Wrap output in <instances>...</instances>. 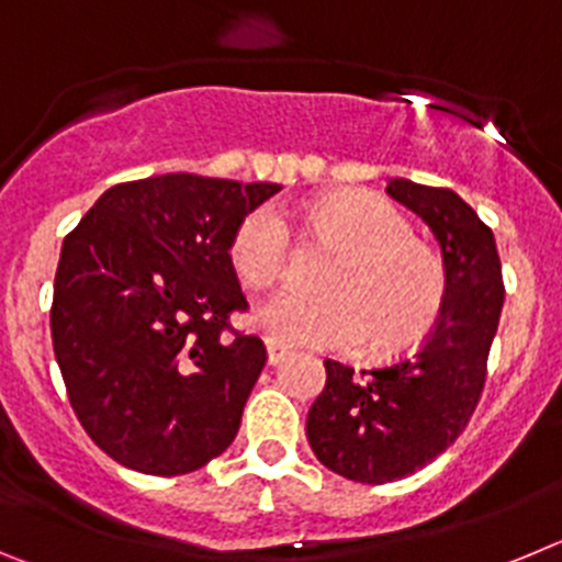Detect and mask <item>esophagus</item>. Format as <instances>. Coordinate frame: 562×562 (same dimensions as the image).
I'll return each mask as SVG.
<instances>
[{
    "label": "esophagus",
    "mask_w": 562,
    "mask_h": 562,
    "mask_svg": "<svg viewBox=\"0 0 562 562\" xmlns=\"http://www.w3.org/2000/svg\"><path fill=\"white\" fill-rule=\"evenodd\" d=\"M290 355V349H286L284 342L272 340V337H267V360H270V366H278V362L284 360V357Z\"/></svg>",
    "instance_id": "1"
}]
</instances>
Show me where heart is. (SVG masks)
Here are the masks:
<instances>
[{"label":"heart","mask_w":562,"mask_h":562,"mask_svg":"<svg viewBox=\"0 0 562 562\" xmlns=\"http://www.w3.org/2000/svg\"><path fill=\"white\" fill-rule=\"evenodd\" d=\"M312 222L342 247L324 276V295L281 292L256 312L267 337L290 346L402 355L428 337L445 304L439 258L414 241L408 220L376 193L335 191L312 205ZM292 236L276 205L250 211L236 227L231 261L247 286L284 278Z\"/></svg>","instance_id":"obj_1"}]
</instances>
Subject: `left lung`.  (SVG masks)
Listing matches in <instances>:
<instances>
[{
	"label": "left lung",
	"mask_w": 562,
	"mask_h": 562,
	"mask_svg": "<svg viewBox=\"0 0 562 562\" xmlns=\"http://www.w3.org/2000/svg\"><path fill=\"white\" fill-rule=\"evenodd\" d=\"M385 191L434 231L445 304L414 355L357 374L324 360L326 385L306 416V439L321 464L360 484L405 479L459 439L484 391L504 306L495 236L459 193L411 180H391Z\"/></svg>",
	"instance_id": "8db88e82"
}]
</instances>
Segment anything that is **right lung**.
Instances as JSON below:
<instances>
[{
    "label": "right lung",
    "mask_w": 562,
    "mask_h": 562,
    "mask_svg": "<svg viewBox=\"0 0 562 562\" xmlns=\"http://www.w3.org/2000/svg\"><path fill=\"white\" fill-rule=\"evenodd\" d=\"M276 182L162 173L109 188L67 233L49 331L69 405L117 464L186 475L225 453L265 369L231 241Z\"/></svg>",
    "instance_id": "obj_1"
}]
</instances>
